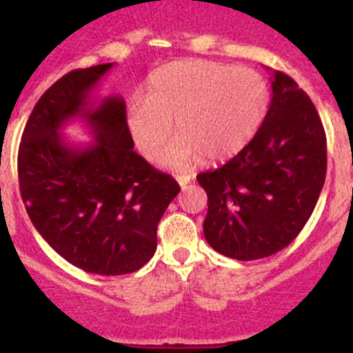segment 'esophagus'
I'll use <instances>...</instances> for the list:
<instances>
[{
	"instance_id": "1",
	"label": "esophagus",
	"mask_w": 353,
	"mask_h": 353,
	"mask_svg": "<svg viewBox=\"0 0 353 353\" xmlns=\"http://www.w3.org/2000/svg\"><path fill=\"white\" fill-rule=\"evenodd\" d=\"M190 180H192V176H190V175H178V176H176V181H178V185H180L181 188H185V187H187V185L190 183Z\"/></svg>"
}]
</instances>
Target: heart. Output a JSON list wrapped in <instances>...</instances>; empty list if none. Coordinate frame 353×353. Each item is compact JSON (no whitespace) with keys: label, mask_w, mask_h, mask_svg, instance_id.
<instances>
[{"label":"heart","mask_w":353,"mask_h":353,"mask_svg":"<svg viewBox=\"0 0 353 353\" xmlns=\"http://www.w3.org/2000/svg\"><path fill=\"white\" fill-rule=\"evenodd\" d=\"M268 107V85L250 68L183 59L152 72L146 98H134L127 125L146 158L161 156L175 121L180 137L163 163L185 170L234 156L255 136Z\"/></svg>","instance_id":"b5f03b06"}]
</instances>
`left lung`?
Listing matches in <instances>:
<instances>
[{
	"instance_id": "obj_1",
	"label": "left lung",
	"mask_w": 353,
	"mask_h": 353,
	"mask_svg": "<svg viewBox=\"0 0 353 353\" xmlns=\"http://www.w3.org/2000/svg\"><path fill=\"white\" fill-rule=\"evenodd\" d=\"M326 176V136L310 97L272 74V100L253 139L226 165L197 175L207 192L203 236L224 256L248 261L294 241Z\"/></svg>"
}]
</instances>
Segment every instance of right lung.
I'll return each instance as SVG.
<instances>
[{"instance_id":"add662e5","label":"right lung","mask_w":353,"mask_h":353,"mask_svg":"<svg viewBox=\"0 0 353 353\" xmlns=\"http://www.w3.org/2000/svg\"><path fill=\"white\" fill-rule=\"evenodd\" d=\"M114 63L57 79L32 110L18 151V180L35 230L64 260L98 275L139 270L156 252V230L180 192L175 178L134 151L125 101L93 90ZM83 120L94 141L71 145L60 130Z\"/></svg>"}]
</instances>
